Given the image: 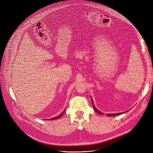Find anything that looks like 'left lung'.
Returning a JSON list of instances; mask_svg holds the SVG:
<instances>
[{
	"label": "left lung",
	"instance_id": "8db88e82",
	"mask_svg": "<svg viewBox=\"0 0 153 153\" xmlns=\"http://www.w3.org/2000/svg\"><path fill=\"white\" fill-rule=\"evenodd\" d=\"M91 101H92V104H93V108H94V111L97 112V113H98V114H101V115H103V114L102 112H101V111H100L98 110H97V108H96V107L94 106V103H93V99H92V98H91ZM126 111H125V112H123V113H118V114H106V115L108 116V117H111V116H116V115H121V114H124V113H126Z\"/></svg>",
	"mask_w": 153,
	"mask_h": 153
}]
</instances>
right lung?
<instances>
[{
    "label": "right lung",
    "mask_w": 153,
    "mask_h": 153,
    "mask_svg": "<svg viewBox=\"0 0 153 153\" xmlns=\"http://www.w3.org/2000/svg\"><path fill=\"white\" fill-rule=\"evenodd\" d=\"M65 110L64 111V112H62V114L60 115H59V116H57V117H53V118H50V119H49V120H55V119H58V118H60L62 115H63V114H64V112H65Z\"/></svg>",
    "instance_id": "add662e5"
}]
</instances>
